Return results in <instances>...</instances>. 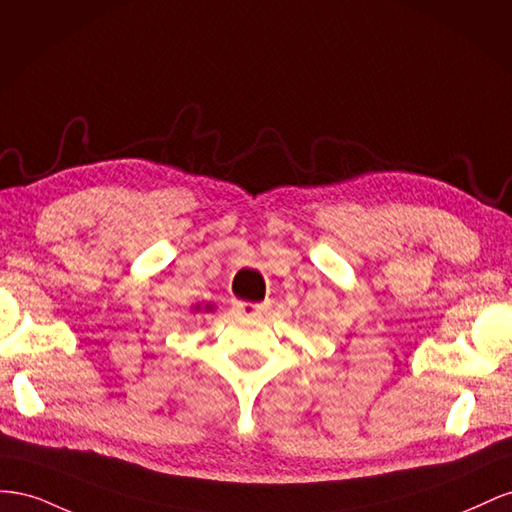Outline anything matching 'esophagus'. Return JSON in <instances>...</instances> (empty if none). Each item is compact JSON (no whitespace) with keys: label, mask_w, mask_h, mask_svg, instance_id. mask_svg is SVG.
Instances as JSON below:
<instances>
[{"label":"esophagus","mask_w":512,"mask_h":512,"mask_svg":"<svg viewBox=\"0 0 512 512\" xmlns=\"http://www.w3.org/2000/svg\"><path fill=\"white\" fill-rule=\"evenodd\" d=\"M233 306H236V311H238L240 315H246V317H259L261 313L266 311V304L242 302V300H236V302H233Z\"/></svg>","instance_id":"1"}]
</instances>
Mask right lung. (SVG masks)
Wrapping results in <instances>:
<instances>
[{
	"label": "right lung",
	"mask_w": 512,
	"mask_h": 512,
	"mask_svg": "<svg viewBox=\"0 0 512 512\" xmlns=\"http://www.w3.org/2000/svg\"><path fill=\"white\" fill-rule=\"evenodd\" d=\"M214 309H216V306H214V304H210V302H206V304H195V306H193V311H195V313H201V311L212 313Z\"/></svg>",
	"instance_id": "add662e5"
}]
</instances>
